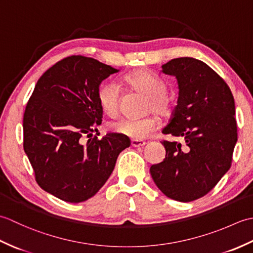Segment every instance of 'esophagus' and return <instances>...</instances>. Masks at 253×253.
I'll list each match as a JSON object with an SVG mask.
<instances>
[{"mask_svg":"<svg viewBox=\"0 0 253 253\" xmlns=\"http://www.w3.org/2000/svg\"><path fill=\"white\" fill-rule=\"evenodd\" d=\"M144 144H146V142L142 140H133V139L131 140V146L133 148H141L144 146Z\"/></svg>","mask_w":253,"mask_h":253,"instance_id":"esophagus-1","label":"esophagus"}]
</instances>
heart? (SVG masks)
Listing matches in <instances>:
<instances>
[{
  "instance_id": "b5f03b06",
  "label": "heart",
  "mask_w": 253,
  "mask_h": 253,
  "mask_svg": "<svg viewBox=\"0 0 253 253\" xmlns=\"http://www.w3.org/2000/svg\"><path fill=\"white\" fill-rule=\"evenodd\" d=\"M125 83L133 90L146 94L149 99L148 110H153L162 116H169L174 110V101L166 94V84L157 74L147 68H139L124 77ZM121 88L116 83L103 84L98 91L99 103L106 114L114 116L120 110ZM159 126L158 118H122L111 124L114 131L133 140H142Z\"/></svg>"
}]
</instances>
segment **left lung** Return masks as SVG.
Wrapping results in <instances>:
<instances>
[{
  "label": "left lung",
  "mask_w": 253,
  "mask_h": 253,
  "mask_svg": "<svg viewBox=\"0 0 253 253\" xmlns=\"http://www.w3.org/2000/svg\"><path fill=\"white\" fill-rule=\"evenodd\" d=\"M162 73L175 76L179 89L162 132L184 142L162 141L165 159L150 174L166 197L190 202L211 191L230 169L237 142L235 101L224 79L193 57L174 58Z\"/></svg>",
  "instance_id": "1"
}]
</instances>
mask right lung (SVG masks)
Masks as SVG:
<instances>
[{
  "label": "right lung",
  "instance_id": "obj_1",
  "mask_svg": "<svg viewBox=\"0 0 253 253\" xmlns=\"http://www.w3.org/2000/svg\"><path fill=\"white\" fill-rule=\"evenodd\" d=\"M117 72L92 57H65L42 75L27 103L24 150L38 185L63 201L93 197L130 146L121 133L92 136L103 117L100 84Z\"/></svg>",
  "mask_w": 253,
  "mask_h": 253
}]
</instances>
